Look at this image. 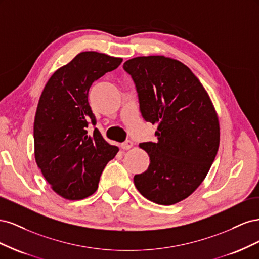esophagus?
Segmentation results:
<instances>
[{
	"mask_svg": "<svg viewBox=\"0 0 259 259\" xmlns=\"http://www.w3.org/2000/svg\"><path fill=\"white\" fill-rule=\"evenodd\" d=\"M122 149H124V150H128V149H131L133 147V142L132 140H126V142H124L122 145H121Z\"/></svg>",
	"mask_w": 259,
	"mask_h": 259,
	"instance_id": "34e87169",
	"label": "esophagus"
}]
</instances>
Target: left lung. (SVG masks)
I'll use <instances>...</instances> for the list:
<instances>
[{"label": "left lung", "instance_id": "left-lung-1", "mask_svg": "<svg viewBox=\"0 0 259 259\" xmlns=\"http://www.w3.org/2000/svg\"><path fill=\"white\" fill-rule=\"evenodd\" d=\"M145 121L158 123L156 143H143L150 164L134 176L137 190L156 204L183 201L206 177L219 147V123L203 85L183 62L142 56L124 62Z\"/></svg>", "mask_w": 259, "mask_h": 259}]
</instances>
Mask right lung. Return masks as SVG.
<instances>
[{
  "label": "right lung",
  "instance_id": "right-lung-1",
  "mask_svg": "<svg viewBox=\"0 0 259 259\" xmlns=\"http://www.w3.org/2000/svg\"><path fill=\"white\" fill-rule=\"evenodd\" d=\"M122 58L80 53L50 77L34 117V155L52 189L67 200H82L97 190L100 175L119 148L95 127L89 104L93 82L121 65ZM91 124L93 133H88Z\"/></svg>",
  "mask_w": 259,
  "mask_h": 259
}]
</instances>
